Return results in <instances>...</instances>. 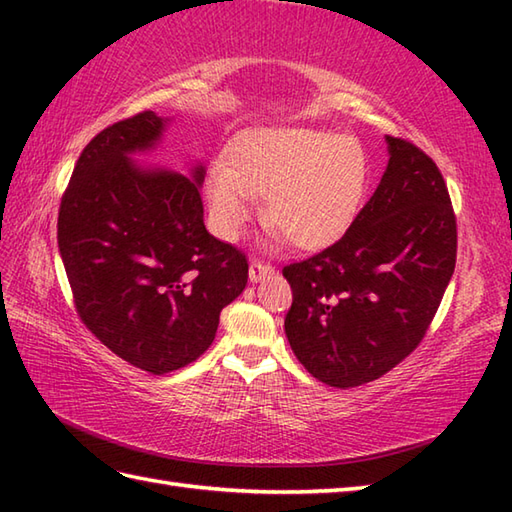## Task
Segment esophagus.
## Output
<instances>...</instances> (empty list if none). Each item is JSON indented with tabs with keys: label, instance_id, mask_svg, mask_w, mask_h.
Wrapping results in <instances>:
<instances>
[{
	"label": "esophagus",
	"instance_id": "34e87169",
	"mask_svg": "<svg viewBox=\"0 0 512 512\" xmlns=\"http://www.w3.org/2000/svg\"><path fill=\"white\" fill-rule=\"evenodd\" d=\"M268 275H273V266H268L264 262H250V266H248V279L253 281V284H257V281H262Z\"/></svg>",
	"mask_w": 512,
	"mask_h": 512
}]
</instances>
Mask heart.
<instances>
[{"mask_svg": "<svg viewBox=\"0 0 512 512\" xmlns=\"http://www.w3.org/2000/svg\"><path fill=\"white\" fill-rule=\"evenodd\" d=\"M369 182L358 140L328 129L257 127L226 147L220 171L206 180V200L226 239L242 235L264 198L273 231L299 250L334 244L356 220Z\"/></svg>", "mask_w": 512, "mask_h": 512, "instance_id": "b5f03b06", "label": "heart"}]
</instances>
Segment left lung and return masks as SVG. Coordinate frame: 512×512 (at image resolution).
I'll use <instances>...</instances> for the list:
<instances>
[{
  "instance_id": "left-lung-1",
  "label": "left lung",
  "mask_w": 512,
  "mask_h": 512,
  "mask_svg": "<svg viewBox=\"0 0 512 512\" xmlns=\"http://www.w3.org/2000/svg\"><path fill=\"white\" fill-rule=\"evenodd\" d=\"M385 140L387 169L345 235L284 268L292 352L339 389L380 378L416 350L455 268L458 231L436 162L407 140Z\"/></svg>"
}]
</instances>
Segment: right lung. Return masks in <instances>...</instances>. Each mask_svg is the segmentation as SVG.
Returning a JSON list of instances; mask_svg holds the SVG:
<instances>
[{
    "label": "right lung",
    "instance_id": "obj_1",
    "mask_svg": "<svg viewBox=\"0 0 512 512\" xmlns=\"http://www.w3.org/2000/svg\"><path fill=\"white\" fill-rule=\"evenodd\" d=\"M171 118L143 112L90 140L59 209V253L81 321L149 374L193 363L248 281L246 257L204 226L202 160L143 167Z\"/></svg>",
    "mask_w": 512,
    "mask_h": 512
}]
</instances>
